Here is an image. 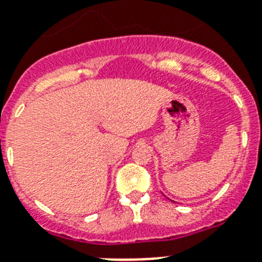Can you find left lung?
I'll use <instances>...</instances> for the list:
<instances>
[{
    "label": "left lung",
    "mask_w": 262,
    "mask_h": 262,
    "mask_svg": "<svg viewBox=\"0 0 262 262\" xmlns=\"http://www.w3.org/2000/svg\"><path fill=\"white\" fill-rule=\"evenodd\" d=\"M171 202H175V201H171Z\"/></svg>",
    "instance_id": "obj_1"
}]
</instances>
